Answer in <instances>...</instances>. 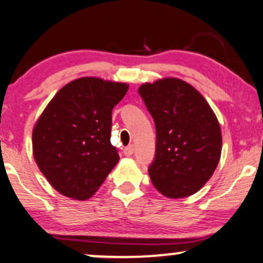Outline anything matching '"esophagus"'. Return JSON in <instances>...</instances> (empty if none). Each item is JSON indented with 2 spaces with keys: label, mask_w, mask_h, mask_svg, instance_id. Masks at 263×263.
I'll return each mask as SVG.
<instances>
[{
  "label": "esophagus",
  "mask_w": 263,
  "mask_h": 263,
  "mask_svg": "<svg viewBox=\"0 0 263 263\" xmlns=\"http://www.w3.org/2000/svg\"><path fill=\"white\" fill-rule=\"evenodd\" d=\"M123 154H124L125 156H132V155L134 154V145H129V146H126L124 150H123Z\"/></svg>",
  "instance_id": "esophagus-1"
}]
</instances>
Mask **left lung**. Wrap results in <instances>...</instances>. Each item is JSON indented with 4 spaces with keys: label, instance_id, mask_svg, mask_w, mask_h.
<instances>
[{
    "label": "left lung",
    "instance_id": "obj_1",
    "mask_svg": "<svg viewBox=\"0 0 263 263\" xmlns=\"http://www.w3.org/2000/svg\"><path fill=\"white\" fill-rule=\"evenodd\" d=\"M139 93L156 125V156L148 168L152 184L168 199L197 193L221 160L215 112L195 87L178 78L142 84Z\"/></svg>",
    "mask_w": 263,
    "mask_h": 263
}]
</instances>
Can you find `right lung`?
<instances>
[{
	"instance_id": "1",
	"label": "right lung",
	"mask_w": 263,
	"mask_h": 263,
	"mask_svg": "<svg viewBox=\"0 0 263 263\" xmlns=\"http://www.w3.org/2000/svg\"><path fill=\"white\" fill-rule=\"evenodd\" d=\"M126 83L96 77L64 85L32 128V155L48 183L63 196L90 199L118 163L111 144L112 109Z\"/></svg>"
}]
</instances>
